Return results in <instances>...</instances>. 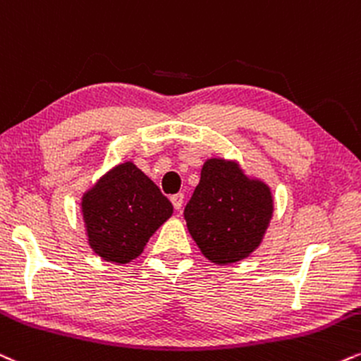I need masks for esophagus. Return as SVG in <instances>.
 Instances as JSON below:
<instances>
[{
    "mask_svg": "<svg viewBox=\"0 0 361 361\" xmlns=\"http://www.w3.org/2000/svg\"><path fill=\"white\" fill-rule=\"evenodd\" d=\"M183 193H176V195H171V203L173 207H175V210H180L181 207H183Z\"/></svg>",
    "mask_w": 361,
    "mask_h": 361,
    "instance_id": "obj_1",
    "label": "esophagus"
}]
</instances>
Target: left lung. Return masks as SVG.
Listing matches in <instances>:
<instances>
[{
  "instance_id": "1",
  "label": "left lung",
  "mask_w": 361,
  "mask_h": 361,
  "mask_svg": "<svg viewBox=\"0 0 361 361\" xmlns=\"http://www.w3.org/2000/svg\"><path fill=\"white\" fill-rule=\"evenodd\" d=\"M183 215L203 255L215 264H232L262 240L272 216V195L235 163L208 159Z\"/></svg>"
}]
</instances>
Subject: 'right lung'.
I'll return each instance as SVG.
<instances>
[{
  "label": "right lung",
  "instance_id": "add662e5",
  "mask_svg": "<svg viewBox=\"0 0 361 361\" xmlns=\"http://www.w3.org/2000/svg\"><path fill=\"white\" fill-rule=\"evenodd\" d=\"M82 212L95 254L126 264L171 216L173 205L141 169L124 163L85 193Z\"/></svg>",
  "mask_w": 361,
  "mask_h": 361
}]
</instances>
